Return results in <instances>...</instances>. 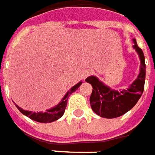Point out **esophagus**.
<instances>
[{
    "instance_id": "obj_1",
    "label": "esophagus",
    "mask_w": 155,
    "mask_h": 155,
    "mask_svg": "<svg viewBox=\"0 0 155 155\" xmlns=\"http://www.w3.org/2000/svg\"><path fill=\"white\" fill-rule=\"evenodd\" d=\"M91 71H89V72H87V73L85 74V76H86H86H87V75H89V74H91Z\"/></svg>"
}]
</instances>
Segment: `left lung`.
Masks as SVG:
<instances>
[{"mask_svg":"<svg viewBox=\"0 0 155 155\" xmlns=\"http://www.w3.org/2000/svg\"><path fill=\"white\" fill-rule=\"evenodd\" d=\"M133 48L140 59V71L137 77L126 90H114L105 85L98 78L91 75L86 81L92 86L90 97L91 109L97 115L107 119L120 117L133 108L143 92L146 65L143 51L133 39Z\"/></svg>","mask_w":155,"mask_h":155,"instance_id":"left-lung-1","label":"left lung"}]
</instances>
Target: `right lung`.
<instances>
[{"label": "right lung", "instance_id": "1", "mask_svg": "<svg viewBox=\"0 0 155 155\" xmlns=\"http://www.w3.org/2000/svg\"><path fill=\"white\" fill-rule=\"evenodd\" d=\"M82 84V81H80L77 83L76 85L72 86L69 91L66 92V94L64 95L63 99L59 102V104H57L56 106L52 107V108H49L46 110V112H32V111H29V110H25L22 108H20L19 106H18L15 104L16 107L19 110L21 113L24 115L29 117V119L33 120L35 121L41 122V123H51L58 120L64 115L65 108L67 106V103H68V97L69 96L73 93L74 91H75L79 88V86H81Z\"/></svg>", "mask_w": 155, "mask_h": 155}]
</instances>
